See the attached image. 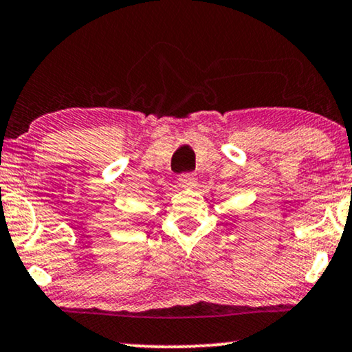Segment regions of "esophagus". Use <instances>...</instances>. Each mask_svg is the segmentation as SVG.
Instances as JSON below:
<instances>
[{
	"label": "esophagus",
	"instance_id": "34e87169",
	"mask_svg": "<svg viewBox=\"0 0 352 352\" xmlns=\"http://www.w3.org/2000/svg\"><path fill=\"white\" fill-rule=\"evenodd\" d=\"M178 180H180V183L183 186H192L194 183H196V175L194 174H182L180 177H178Z\"/></svg>",
	"mask_w": 352,
	"mask_h": 352
}]
</instances>
